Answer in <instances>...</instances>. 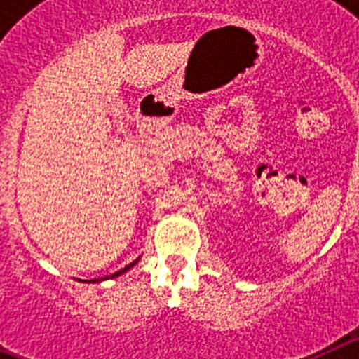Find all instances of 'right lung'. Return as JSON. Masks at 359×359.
<instances>
[{"instance_id": "1", "label": "right lung", "mask_w": 359, "mask_h": 359, "mask_svg": "<svg viewBox=\"0 0 359 359\" xmlns=\"http://www.w3.org/2000/svg\"><path fill=\"white\" fill-rule=\"evenodd\" d=\"M136 262H138V259H136V261H133L131 264H128V266H126V268H122V269H120V271H116V273L109 275V277H104V278H95V280H88V282H100V280H107V278H115V277H118V275L126 273V271H128V269H131L133 266L136 264ZM84 282H86V280H84Z\"/></svg>"}]
</instances>
